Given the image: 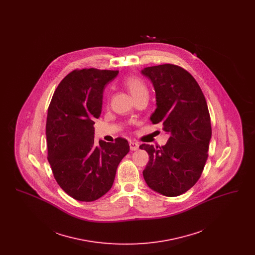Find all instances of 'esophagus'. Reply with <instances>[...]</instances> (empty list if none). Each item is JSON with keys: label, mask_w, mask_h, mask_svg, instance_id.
<instances>
[{"label": "esophagus", "mask_w": 255, "mask_h": 255, "mask_svg": "<svg viewBox=\"0 0 255 255\" xmlns=\"http://www.w3.org/2000/svg\"><path fill=\"white\" fill-rule=\"evenodd\" d=\"M129 145H130V149L132 151H136L139 148V144L137 142H133V141H130Z\"/></svg>", "instance_id": "obj_1"}]
</instances>
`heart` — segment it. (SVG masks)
I'll list each match as a JSON object with an SVG mask.
<instances>
[{
  "instance_id": "1",
  "label": "heart",
  "mask_w": 255,
  "mask_h": 255,
  "mask_svg": "<svg viewBox=\"0 0 255 255\" xmlns=\"http://www.w3.org/2000/svg\"><path fill=\"white\" fill-rule=\"evenodd\" d=\"M124 86L127 88V90L130 92L133 98H135L140 95L148 94L146 86L144 83L136 78V77H129L124 81Z\"/></svg>"
}]
</instances>
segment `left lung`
<instances>
[{"label": "left lung", "instance_id": "left-lung-1", "mask_svg": "<svg viewBox=\"0 0 255 255\" xmlns=\"http://www.w3.org/2000/svg\"><path fill=\"white\" fill-rule=\"evenodd\" d=\"M141 74L150 79L156 95L157 109L150 121L162 123L169 134L165 145L139 146L150 158L143 178L159 194L179 196L199 180L207 159L211 123L206 98L194 77L181 67H148Z\"/></svg>", "mask_w": 255, "mask_h": 255}]
</instances>
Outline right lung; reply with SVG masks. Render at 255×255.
I'll return each mask as SVG.
<instances>
[{
  "label": "right lung",
  "instance_id": "add662e5",
  "mask_svg": "<svg viewBox=\"0 0 255 255\" xmlns=\"http://www.w3.org/2000/svg\"><path fill=\"white\" fill-rule=\"evenodd\" d=\"M119 71L76 70L69 73L51 98L46 125L49 162L61 188L81 202L106 194L120 162L130 146L125 138L116 142L95 139L106 85Z\"/></svg>",
  "mask_w": 255,
  "mask_h": 255
}]
</instances>
